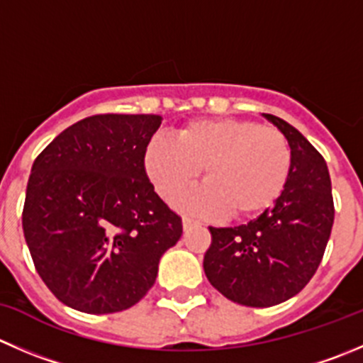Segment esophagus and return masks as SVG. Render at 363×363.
I'll list each match as a JSON object with an SVG mask.
<instances>
[{
	"label": "esophagus",
	"mask_w": 363,
	"mask_h": 363,
	"mask_svg": "<svg viewBox=\"0 0 363 363\" xmlns=\"http://www.w3.org/2000/svg\"><path fill=\"white\" fill-rule=\"evenodd\" d=\"M196 225H199V221L191 220V218H182V228H184V230H189V228L196 227Z\"/></svg>",
	"instance_id": "1"
}]
</instances>
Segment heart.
<instances>
[{
    "label": "heart",
    "instance_id": "1",
    "mask_svg": "<svg viewBox=\"0 0 363 363\" xmlns=\"http://www.w3.org/2000/svg\"><path fill=\"white\" fill-rule=\"evenodd\" d=\"M143 167L154 189L170 200L203 168L206 184L175 199L186 213L206 218H253L279 200L293 167L291 147L275 128L250 121H195L177 140L156 135L147 143Z\"/></svg>",
    "mask_w": 363,
    "mask_h": 363
}]
</instances>
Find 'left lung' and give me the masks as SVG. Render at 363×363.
Wrapping results in <instances>:
<instances>
[{
    "mask_svg": "<svg viewBox=\"0 0 363 363\" xmlns=\"http://www.w3.org/2000/svg\"><path fill=\"white\" fill-rule=\"evenodd\" d=\"M291 147L293 167L273 206L239 227H209L203 271L214 289L246 307H273L296 296L321 264L333 225L332 181L321 154L275 115L262 113Z\"/></svg>",
    "mask_w": 363,
    "mask_h": 363,
    "instance_id": "8db88e82",
    "label": "left lung"
}]
</instances>
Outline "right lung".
<instances>
[{
    "instance_id": "obj_1",
    "label": "right lung",
    "mask_w": 363,
    "mask_h": 363,
    "mask_svg": "<svg viewBox=\"0 0 363 363\" xmlns=\"http://www.w3.org/2000/svg\"><path fill=\"white\" fill-rule=\"evenodd\" d=\"M160 115H96L35 160L23 230L37 273L67 307L111 314L138 303L182 221L143 167Z\"/></svg>"
}]
</instances>
